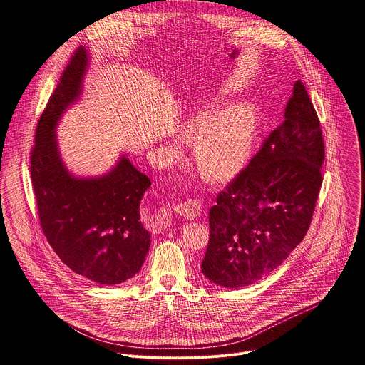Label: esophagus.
Listing matches in <instances>:
<instances>
[{"mask_svg":"<svg viewBox=\"0 0 365 365\" xmlns=\"http://www.w3.org/2000/svg\"><path fill=\"white\" fill-rule=\"evenodd\" d=\"M175 211L185 220H195L200 215L202 202L196 200V199H186L185 202H180L175 207Z\"/></svg>","mask_w":365,"mask_h":365,"instance_id":"1","label":"esophagus"}]
</instances>
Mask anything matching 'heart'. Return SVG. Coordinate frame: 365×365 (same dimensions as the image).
<instances>
[{"label":"heart","instance_id":"1","mask_svg":"<svg viewBox=\"0 0 365 365\" xmlns=\"http://www.w3.org/2000/svg\"><path fill=\"white\" fill-rule=\"evenodd\" d=\"M255 135V111L238 102L220 113L206 108L182 125V137L193 143V163L207 182H225L245 165Z\"/></svg>","mask_w":365,"mask_h":365}]
</instances>
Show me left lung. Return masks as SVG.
Returning <instances> with one entry per match:
<instances>
[{
    "label": "left lung",
    "instance_id": "obj_1",
    "mask_svg": "<svg viewBox=\"0 0 365 365\" xmlns=\"http://www.w3.org/2000/svg\"><path fill=\"white\" fill-rule=\"evenodd\" d=\"M321 123L300 81L283 123L210 210L205 277L237 289L279 267L306 235L322 185Z\"/></svg>",
    "mask_w": 365,
    "mask_h": 365
}]
</instances>
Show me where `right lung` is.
I'll use <instances>...</instances> for the list:
<instances>
[{
    "label": "right lung",
    "instance_id": "1",
    "mask_svg": "<svg viewBox=\"0 0 365 365\" xmlns=\"http://www.w3.org/2000/svg\"><path fill=\"white\" fill-rule=\"evenodd\" d=\"M86 56L83 47L75 51L40 115L31 185L41 231L62 263L91 282L120 284L140 272L150 247L140 200L151 182L125 158L95 179L73 178L62 163L55 128L81 93Z\"/></svg>",
    "mask_w": 365,
    "mask_h": 365
}]
</instances>
